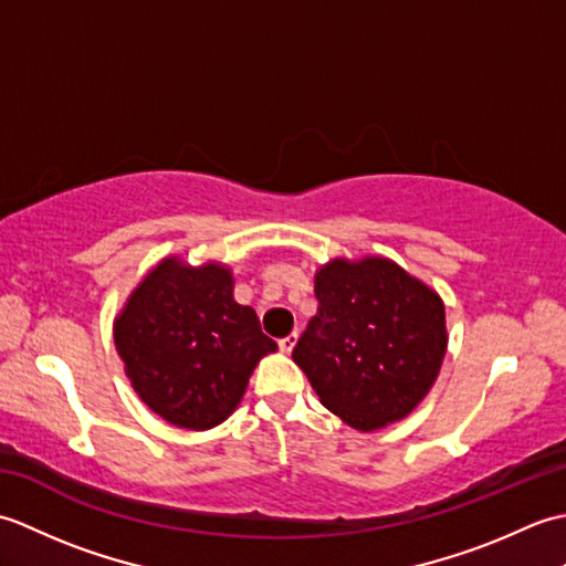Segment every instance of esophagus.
<instances>
[{
	"mask_svg": "<svg viewBox=\"0 0 566 566\" xmlns=\"http://www.w3.org/2000/svg\"><path fill=\"white\" fill-rule=\"evenodd\" d=\"M296 343H298V335L296 333H292V335H286V338H282L280 340V350L284 353V355H290L294 347H296Z\"/></svg>",
	"mask_w": 566,
	"mask_h": 566,
	"instance_id": "34e87169",
	"label": "esophagus"
}]
</instances>
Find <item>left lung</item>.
Segmentation results:
<instances>
[{"mask_svg":"<svg viewBox=\"0 0 566 566\" xmlns=\"http://www.w3.org/2000/svg\"><path fill=\"white\" fill-rule=\"evenodd\" d=\"M314 292L318 314L292 357L321 403L363 432L406 418L448 353L440 294L381 255L328 260L316 270Z\"/></svg>","mask_w":566,"mask_h":566,"instance_id":"1","label":"left lung"}]
</instances>
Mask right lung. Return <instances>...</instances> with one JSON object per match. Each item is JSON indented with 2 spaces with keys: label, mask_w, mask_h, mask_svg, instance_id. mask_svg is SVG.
Segmentation results:
<instances>
[{
  "label": "right lung",
  "mask_w": 566,
  "mask_h": 566,
  "mask_svg": "<svg viewBox=\"0 0 566 566\" xmlns=\"http://www.w3.org/2000/svg\"><path fill=\"white\" fill-rule=\"evenodd\" d=\"M233 270L163 258L114 318V343L138 399L167 423L209 430L243 401L252 369L276 350L255 308L233 298Z\"/></svg>",
  "instance_id": "right-lung-1"
}]
</instances>
